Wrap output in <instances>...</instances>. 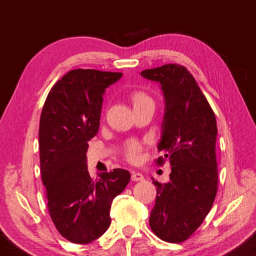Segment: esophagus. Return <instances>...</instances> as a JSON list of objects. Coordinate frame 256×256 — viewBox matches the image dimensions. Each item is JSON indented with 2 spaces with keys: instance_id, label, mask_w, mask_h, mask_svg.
I'll return each instance as SVG.
<instances>
[{
  "instance_id": "1",
  "label": "esophagus",
  "mask_w": 256,
  "mask_h": 256,
  "mask_svg": "<svg viewBox=\"0 0 256 256\" xmlns=\"http://www.w3.org/2000/svg\"><path fill=\"white\" fill-rule=\"evenodd\" d=\"M131 178H132L133 182H138V180H144V176L142 175L141 172H133Z\"/></svg>"
}]
</instances>
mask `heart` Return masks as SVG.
<instances>
[{
	"label": "heart",
	"instance_id": "obj_1",
	"mask_svg": "<svg viewBox=\"0 0 256 256\" xmlns=\"http://www.w3.org/2000/svg\"><path fill=\"white\" fill-rule=\"evenodd\" d=\"M131 100L133 104V107H136L138 105H142V104L144 102H152V99H151L148 94L142 92H136L131 94ZM142 151V146L140 142L138 140H134V138H131V140H128L126 144L124 146V156L125 158H126L128 162H136L140 157V154Z\"/></svg>",
	"mask_w": 256,
	"mask_h": 256
}]
</instances>
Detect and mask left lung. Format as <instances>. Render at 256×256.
I'll return each instance as SVG.
<instances>
[{"label":"left lung","instance_id":"8db88e82","mask_svg":"<svg viewBox=\"0 0 256 256\" xmlns=\"http://www.w3.org/2000/svg\"><path fill=\"white\" fill-rule=\"evenodd\" d=\"M141 76L162 84L166 108L158 150L172 166L168 183L152 180L157 196L150 228L160 240L182 242L201 226L216 196V116L185 66L166 64ZM164 162L156 159L159 166Z\"/></svg>","mask_w":256,"mask_h":256}]
</instances>
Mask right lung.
I'll return each mask as SVG.
<instances>
[{
    "mask_svg": "<svg viewBox=\"0 0 256 256\" xmlns=\"http://www.w3.org/2000/svg\"><path fill=\"white\" fill-rule=\"evenodd\" d=\"M120 72L76 68L52 86L40 122L42 185L52 222L66 240L88 244L110 224V206L131 175L116 168L94 180L86 168L88 141L100 122L102 94Z\"/></svg>",
    "mask_w": 256,
    "mask_h": 256,
    "instance_id": "1",
    "label": "right lung"
}]
</instances>
